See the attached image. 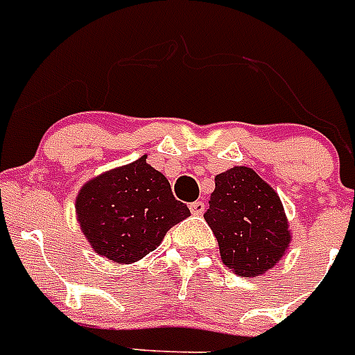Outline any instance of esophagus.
Returning <instances> with one entry per match:
<instances>
[{"mask_svg":"<svg viewBox=\"0 0 355 355\" xmlns=\"http://www.w3.org/2000/svg\"><path fill=\"white\" fill-rule=\"evenodd\" d=\"M189 209H191V214H195V216H202L205 211V204L200 200H196L193 204H189Z\"/></svg>","mask_w":355,"mask_h":355,"instance_id":"esophagus-1","label":"esophagus"}]
</instances>
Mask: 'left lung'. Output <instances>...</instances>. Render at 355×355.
I'll return each instance as SVG.
<instances>
[{
	"mask_svg": "<svg viewBox=\"0 0 355 355\" xmlns=\"http://www.w3.org/2000/svg\"><path fill=\"white\" fill-rule=\"evenodd\" d=\"M204 218L218 240L222 261L243 278L272 269L291 243L278 193L245 166H234L214 177Z\"/></svg>",
	"mask_w": 355,
	"mask_h": 355,
	"instance_id": "1",
	"label": "left lung"
}]
</instances>
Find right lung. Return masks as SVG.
<instances>
[{
  "label": "right lung",
  "mask_w": 355,
  "mask_h": 355,
  "mask_svg": "<svg viewBox=\"0 0 355 355\" xmlns=\"http://www.w3.org/2000/svg\"><path fill=\"white\" fill-rule=\"evenodd\" d=\"M76 213L92 249L117 263L150 254L173 225L191 214L146 155L86 182L76 198Z\"/></svg>",
  "instance_id": "obj_1"
}]
</instances>
